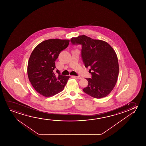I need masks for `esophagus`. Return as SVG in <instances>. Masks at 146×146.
Here are the masks:
<instances>
[{"mask_svg": "<svg viewBox=\"0 0 146 146\" xmlns=\"http://www.w3.org/2000/svg\"><path fill=\"white\" fill-rule=\"evenodd\" d=\"M72 77H73V78H76V79H81V77H80V76H72Z\"/></svg>", "mask_w": 146, "mask_h": 146, "instance_id": "obj_1", "label": "esophagus"}]
</instances>
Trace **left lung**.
<instances>
[{
    "label": "left lung",
    "instance_id": "8db88e82",
    "mask_svg": "<svg viewBox=\"0 0 146 146\" xmlns=\"http://www.w3.org/2000/svg\"><path fill=\"white\" fill-rule=\"evenodd\" d=\"M71 42L82 46L81 57L86 68L90 67L91 78H87L88 86L83 90L94 98H104L116 85L119 67L116 52L107 42L93 39L86 35L73 37Z\"/></svg>",
    "mask_w": 146,
    "mask_h": 146
}]
</instances>
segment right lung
<instances>
[{"label":"right lung","instance_id":"obj_1","mask_svg":"<svg viewBox=\"0 0 146 146\" xmlns=\"http://www.w3.org/2000/svg\"><path fill=\"white\" fill-rule=\"evenodd\" d=\"M69 40L51 39L38 44L33 50L27 66L28 79L37 92L49 97L62 91L69 76L60 75L59 70L55 75V61L60 52L66 49Z\"/></svg>","mask_w":146,"mask_h":146}]
</instances>
